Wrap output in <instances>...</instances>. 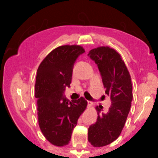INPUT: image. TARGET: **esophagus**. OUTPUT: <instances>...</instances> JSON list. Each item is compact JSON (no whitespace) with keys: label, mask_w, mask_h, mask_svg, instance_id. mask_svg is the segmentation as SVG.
<instances>
[{"label":"esophagus","mask_w":158,"mask_h":158,"mask_svg":"<svg viewBox=\"0 0 158 158\" xmlns=\"http://www.w3.org/2000/svg\"><path fill=\"white\" fill-rule=\"evenodd\" d=\"M87 102H88V106H89V107H91V106H92V105H93V102H91V101H87Z\"/></svg>","instance_id":"obj_1"}]
</instances>
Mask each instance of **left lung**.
I'll return each mask as SVG.
<instances>
[{
  "mask_svg": "<svg viewBox=\"0 0 158 158\" xmlns=\"http://www.w3.org/2000/svg\"><path fill=\"white\" fill-rule=\"evenodd\" d=\"M88 56L98 66L106 94L111 98L108 112L96 107L98 118L89 126L88 140L94 147H103L115 141L124 128L131 106L132 84L120 54L108 47L89 51Z\"/></svg>",
  "mask_w": 158,
  "mask_h": 158,
  "instance_id": "obj_1",
  "label": "left lung"
}]
</instances>
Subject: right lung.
I'll use <instances>...</instances> for the list:
<instances>
[{"instance_id":"right-lung-1","label":"right lung","mask_w":158,"mask_h":158,"mask_svg":"<svg viewBox=\"0 0 158 158\" xmlns=\"http://www.w3.org/2000/svg\"><path fill=\"white\" fill-rule=\"evenodd\" d=\"M84 52L80 46L57 47L46 56L36 72L35 97L40 128L53 145L69 144L78 118L87 106L82 97L70 102L63 95L66 87H70L75 62Z\"/></svg>"}]
</instances>
